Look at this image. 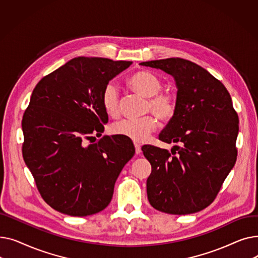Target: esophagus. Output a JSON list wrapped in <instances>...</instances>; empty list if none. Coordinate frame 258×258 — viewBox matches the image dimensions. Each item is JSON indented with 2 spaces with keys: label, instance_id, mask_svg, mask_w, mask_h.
I'll return each instance as SVG.
<instances>
[{
  "label": "esophagus",
  "instance_id": "obj_1",
  "mask_svg": "<svg viewBox=\"0 0 258 258\" xmlns=\"http://www.w3.org/2000/svg\"><path fill=\"white\" fill-rule=\"evenodd\" d=\"M135 150H136V154H137V155H140V154L142 153L140 145H139V144H137V143H135Z\"/></svg>",
  "mask_w": 258,
  "mask_h": 258
}]
</instances>
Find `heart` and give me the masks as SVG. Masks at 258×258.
I'll list each match as a JSON object with an SVG mask.
<instances>
[{
    "label": "heart",
    "mask_w": 258,
    "mask_h": 258,
    "mask_svg": "<svg viewBox=\"0 0 258 258\" xmlns=\"http://www.w3.org/2000/svg\"><path fill=\"white\" fill-rule=\"evenodd\" d=\"M128 86L133 91L148 98L147 110H151L160 120L168 121L175 113V101L171 95L167 93H160L162 91L161 80L152 72L138 71L128 78ZM101 102L105 114L116 118L120 113L119 94L117 87L110 83L107 84L102 92ZM157 127V120L153 116H145L140 119H123L111 126V132L114 135L124 137L134 142L141 143L147 139L150 134Z\"/></svg>",
    "instance_id": "b5f03b06"
}]
</instances>
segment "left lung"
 Returning a JSON list of instances; mask_svg holds the SVG:
<instances>
[{"instance_id": "1", "label": "left lung", "mask_w": 258, "mask_h": 258, "mask_svg": "<svg viewBox=\"0 0 258 258\" xmlns=\"http://www.w3.org/2000/svg\"><path fill=\"white\" fill-rule=\"evenodd\" d=\"M140 64L173 77L175 113L159 139L181 145H174L171 154L142 147L152 165L147 199L155 209L169 214L201 211L213 202L236 162L238 116L231 96L220 80L192 61L177 57Z\"/></svg>"}]
</instances>
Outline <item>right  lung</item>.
<instances>
[{
    "label": "right lung",
    "mask_w": 258,
    "mask_h": 258,
    "mask_svg": "<svg viewBox=\"0 0 258 258\" xmlns=\"http://www.w3.org/2000/svg\"><path fill=\"white\" fill-rule=\"evenodd\" d=\"M132 61L77 57L45 76L34 88L23 116V158L40 196L53 209L71 216L103 210L115 182L135 155L124 138L101 136L108 117L104 87Z\"/></svg>",
    "instance_id": "right-lung-1"
}]
</instances>
